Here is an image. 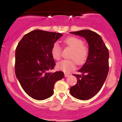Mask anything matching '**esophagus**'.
<instances>
[{
    "mask_svg": "<svg viewBox=\"0 0 122 122\" xmlns=\"http://www.w3.org/2000/svg\"><path fill=\"white\" fill-rule=\"evenodd\" d=\"M64 76H65V77H68L69 76V74H67V73H65L64 74Z\"/></svg>",
    "mask_w": 122,
    "mask_h": 122,
    "instance_id": "1",
    "label": "esophagus"
}]
</instances>
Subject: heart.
<instances>
[{"label":"heart","instance_id":"b5f03b06","mask_svg":"<svg viewBox=\"0 0 122 122\" xmlns=\"http://www.w3.org/2000/svg\"><path fill=\"white\" fill-rule=\"evenodd\" d=\"M63 42L72 49L69 58L74 60H64L58 62L57 67L58 70L65 73H70L76 68V63L82 65L86 61L88 56V49L83 44L81 39L75 37H70L64 40ZM53 58L56 60L61 58V48L57 43L53 45L51 50Z\"/></svg>","mask_w":122,"mask_h":122}]
</instances>
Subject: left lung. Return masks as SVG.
Wrapping results in <instances>:
<instances>
[{
  "label": "left lung",
  "instance_id": "left-lung-1",
  "mask_svg": "<svg viewBox=\"0 0 122 122\" xmlns=\"http://www.w3.org/2000/svg\"><path fill=\"white\" fill-rule=\"evenodd\" d=\"M70 33L84 37L89 46L86 62L79 70L81 75H74L77 79L70 88L74 97L86 100L95 96L104 84L109 70V52L102 37L93 31L82 30Z\"/></svg>",
  "mask_w": 122,
  "mask_h": 122
}]
</instances>
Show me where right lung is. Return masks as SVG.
<instances>
[{"mask_svg": "<svg viewBox=\"0 0 122 122\" xmlns=\"http://www.w3.org/2000/svg\"><path fill=\"white\" fill-rule=\"evenodd\" d=\"M62 34L35 30L25 35L15 50V72L29 96L42 100L53 95L56 82L64 78L61 71L51 73L56 65L51 53L54 43Z\"/></svg>", "mask_w": 122, "mask_h": 122, "instance_id": "1", "label": "right lung"}]
</instances>
